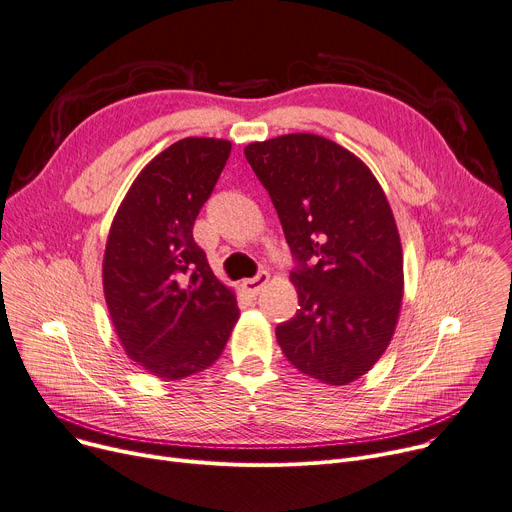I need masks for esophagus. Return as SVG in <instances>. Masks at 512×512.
Segmentation results:
<instances>
[{
  "instance_id": "esophagus-1",
  "label": "esophagus",
  "mask_w": 512,
  "mask_h": 512,
  "mask_svg": "<svg viewBox=\"0 0 512 512\" xmlns=\"http://www.w3.org/2000/svg\"><path fill=\"white\" fill-rule=\"evenodd\" d=\"M267 282H269V276L265 274V271H261V274H257L255 278L245 280V282H243V288H245V292H247V294L255 296V294H259V292L267 286Z\"/></svg>"
}]
</instances>
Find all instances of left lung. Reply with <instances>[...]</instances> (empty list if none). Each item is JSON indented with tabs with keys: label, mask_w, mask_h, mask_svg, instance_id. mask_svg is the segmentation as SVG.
Here are the masks:
<instances>
[{
	"label": "left lung",
	"mask_w": 512,
	"mask_h": 512,
	"mask_svg": "<svg viewBox=\"0 0 512 512\" xmlns=\"http://www.w3.org/2000/svg\"><path fill=\"white\" fill-rule=\"evenodd\" d=\"M245 156L302 265L292 274L300 309L276 329L278 344L306 377L348 385L385 354L401 313L403 253L387 195L356 154L315 133L253 142Z\"/></svg>",
	"instance_id": "left-lung-1"
}]
</instances>
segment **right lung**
Returning <instances> with one entry per match:
<instances>
[{
    "mask_svg": "<svg viewBox=\"0 0 512 512\" xmlns=\"http://www.w3.org/2000/svg\"><path fill=\"white\" fill-rule=\"evenodd\" d=\"M230 150L218 138L168 146L135 177L109 230L102 290L115 333L125 354L162 381L212 366L241 317L234 290L193 241Z\"/></svg>",
    "mask_w": 512,
    "mask_h": 512,
    "instance_id": "right-lung-1",
    "label": "right lung"
}]
</instances>
